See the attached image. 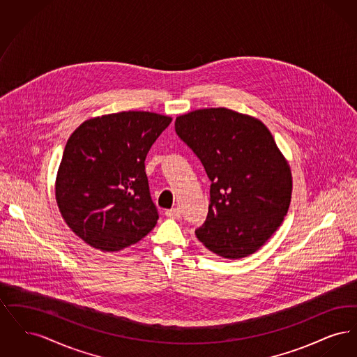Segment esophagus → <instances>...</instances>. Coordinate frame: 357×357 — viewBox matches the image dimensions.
I'll use <instances>...</instances> for the list:
<instances>
[{"label": "esophagus", "mask_w": 357, "mask_h": 357, "mask_svg": "<svg viewBox=\"0 0 357 357\" xmlns=\"http://www.w3.org/2000/svg\"><path fill=\"white\" fill-rule=\"evenodd\" d=\"M166 217H169L171 220H179L182 217V213L179 208H170V210H166Z\"/></svg>", "instance_id": "1"}]
</instances>
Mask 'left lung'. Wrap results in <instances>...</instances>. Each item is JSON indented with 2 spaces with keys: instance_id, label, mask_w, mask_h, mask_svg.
Wrapping results in <instances>:
<instances>
[{
  "instance_id": "8db88e82",
  "label": "left lung",
  "mask_w": 357,
  "mask_h": 357,
  "mask_svg": "<svg viewBox=\"0 0 357 357\" xmlns=\"http://www.w3.org/2000/svg\"><path fill=\"white\" fill-rule=\"evenodd\" d=\"M175 131L211 181L204 248L223 258L255 253L281 226L291 198V172L268 127L227 108L181 115Z\"/></svg>"
}]
</instances>
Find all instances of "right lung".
Returning <instances> with one entry per match:
<instances>
[{
  "mask_svg": "<svg viewBox=\"0 0 357 357\" xmlns=\"http://www.w3.org/2000/svg\"><path fill=\"white\" fill-rule=\"evenodd\" d=\"M170 116L124 111L85 120L69 136L54 192L69 229L102 252L146 237L159 218L144 160Z\"/></svg>",
  "mask_w": 357,
  "mask_h": 357,
  "instance_id": "right-lung-1",
  "label": "right lung"
}]
</instances>
